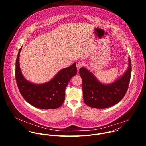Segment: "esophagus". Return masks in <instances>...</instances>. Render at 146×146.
Listing matches in <instances>:
<instances>
[{
    "mask_svg": "<svg viewBox=\"0 0 146 146\" xmlns=\"http://www.w3.org/2000/svg\"><path fill=\"white\" fill-rule=\"evenodd\" d=\"M83 65H84V64H83L82 62H78L77 63V65H76V66H77V70H79L82 66Z\"/></svg>",
    "mask_w": 146,
    "mask_h": 146,
    "instance_id": "obj_1",
    "label": "esophagus"
}]
</instances>
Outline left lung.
<instances>
[{"label": "left lung", "instance_id": "obj_1", "mask_svg": "<svg viewBox=\"0 0 146 146\" xmlns=\"http://www.w3.org/2000/svg\"><path fill=\"white\" fill-rule=\"evenodd\" d=\"M128 68L123 76L109 84H103L85 68L79 70L82 81L83 99L86 105L96 109L111 107L124 97L128 88L132 72L131 59Z\"/></svg>", "mask_w": 146, "mask_h": 146}]
</instances>
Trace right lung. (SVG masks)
Listing matches in <instances>:
<instances>
[{
  "mask_svg": "<svg viewBox=\"0 0 146 146\" xmlns=\"http://www.w3.org/2000/svg\"><path fill=\"white\" fill-rule=\"evenodd\" d=\"M21 47L15 62V79L19 91L24 99L33 106L41 109H55L64 103L65 90L73 76L77 72L76 63L60 70L50 81L41 84H35L27 80L19 68V56Z\"/></svg>",
  "mask_w": 146,
  "mask_h": 146,
  "instance_id": "add662e5",
  "label": "right lung"
}]
</instances>
